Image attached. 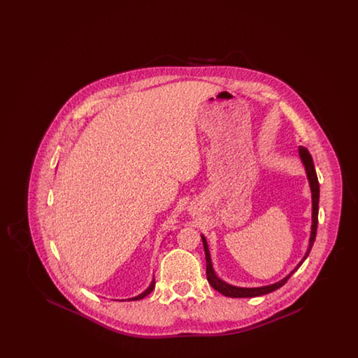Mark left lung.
Masks as SVG:
<instances>
[{
	"label": "left lung",
	"mask_w": 358,
	"mask_h": 358,
	"mask_svg": "<svg viewBox=\"0 0 358 358\" xmlns=\"http://www.w3.org/2000/svg\"><path fill=\"white\" fill-rule=\"evenodd\" d=\"M299 152V158L305 166V171H306L307 180H308V185H310V190H311V229H310V238H308V245H307V251L305 256L302 257V260L296 264V267L289 273L286 275L283 279H280L279 282L273 283V285H267V286H260V287H238V286H232L227 282H224L222 278L217 276V273L213 268V263H212V257H210V252H209V245L208 241L205 238L204 235H201L203 238V244H204L205 259H206V279L209 282V285L215 289H217L219 292H222V295L229 296V298H252V296H260V295H266L268 292H273L275 289L282 287L292 273H295L302 263L306 260L307 256L311 251V247L314 244V240L317 236V227H318V205H320V182H318V177H317V171L314 168V162L313 158L308 153L306 148L299 146L298 149Z\"/></svg>",
	"instance_id": "obj_1"
}]
</instances>
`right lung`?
<instances>
[{"instance_id":"1","label":"right lung","mask_w":358,"mask_h":358,"mask_svg":"<svg viewBox=\"0 0 358 358\" xmlns=\"http://www.w3.org/2000/svg\"><path fill=\"white\" fill-rule=\"evenodd\" d=\"M154 286H155V279H152V283L149 285V287L145 289L143 292H141L139 295H136V296H133V298H129V299H122V301H139V299H142V298H145L146 295H149L152 291H153Z\"/></svg>"}]
</instances>
